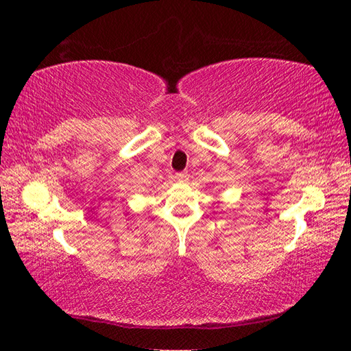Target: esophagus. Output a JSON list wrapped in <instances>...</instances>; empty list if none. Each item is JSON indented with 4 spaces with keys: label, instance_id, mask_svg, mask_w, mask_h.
<instances>
[{
    "label": "esophagus",
    "instance_id": "esophagus-1",
    "mask_svg": "<svg viewBox=\"0 0 351 351\" xmlns=\"http://www.w3.org/2000/svg\"><path fill=\"white\" fill-rule=\"evenodd\" d=\"M189 171L187 170H184V171H178V173L175 175V178H176V181H180V182H187L189 181Z\"/></svg>",
    "mask_w": 351,
    "mask_h": 351
}]
</instances>
